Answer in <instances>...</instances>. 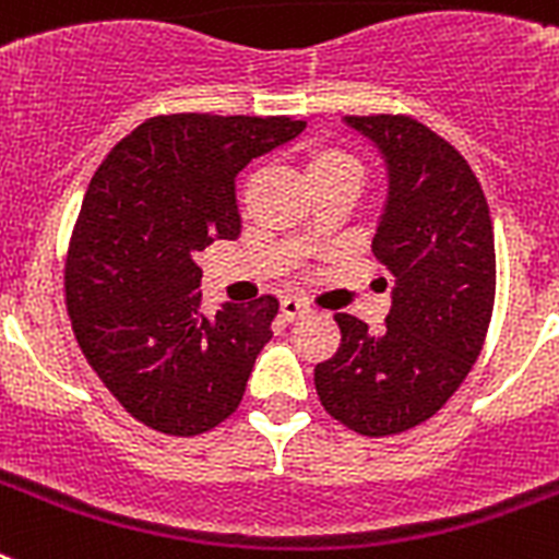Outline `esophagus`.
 Wrapping results in <instances>:
<instances>
[{
    "label": "esophagus",
    "instance_id": "34e87169",
    "mask_svg": "<svg viewBox=\"0 0 559 559\" xmlns=\"http://www.w3.org/2000/svg\"><path fill=\"white\" fill-rule=\"evenodd\" d=\"M280 310H283L285 322H294V319H299V316L310 313V305L305 302V299H296V296H285L283 302H280Z\"/></svg>",
    "mask_w": 559,
    "mask_h": 559
}]
</instances>
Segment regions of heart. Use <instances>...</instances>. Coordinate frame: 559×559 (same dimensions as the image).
<instances>
[{"mask_svg": "<svg viewBox=\"0 0 559 559\" xmlns=\"http://www.w3.org/2000/svg\"><path fill=\"white\" fill-rule=\"evenodd\" d=\"M308 179L310 181H324V179H349L358 181L364 179L360 162L355 159L353 153L341 151V147L324 145L316 147L308 156Z\"/></svg>", "mask_w": 559, "mask_h": 559, "instance_id": "obj_1", "label": "heart"}]
</instances>
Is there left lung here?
I'll use <instances>...</instances> for the list:
<instances>
[{"label":"left lung","instance_id":"8db88e82","mask_svg":"<svg viewBox=\"0 0 559 559\" xmlns=\"http://www.w3.org/2000/svg\"><path fill=\"white\" fill-rule=\"evenodd\" d=\"M347 122L389 162L372 251L394 274V296L380 333L333 316L341 344L313 380L341 426L392 437L431 419L476 364L496 305V237L476 173L451 142L408 114Z\"/></svg>","mask_w":559,"mask_h":559}]
</instances>
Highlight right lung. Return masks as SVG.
Here are the masks:
<instances>
[{"label": "right lung", "mask_w": 559, "mask_h": 559, "mask_svg": "<svg viewBox=\"0 0 559 559\" xmlns=\"http://www.w3.org/2000/svg\"><path fill=\"white\" fill-rule=\"evenodd\" d=\"M302 131L294 117L159 114L88 181L63 263L67 313L88 367L142 426L199 437L240 406L280 302L265 294L206 319L192 257L240 235L237 173Z\"/></svg>", "instance_id": "add662e5"}]
</instances>
